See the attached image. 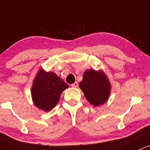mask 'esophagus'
<instances>
[{"instance_id":"1","label":"esophagus","mask_w":150,"mask_h":150,"mask_svg":"<svg viewBox=\"0 0 150 150\" xmlns=\"http://www.w3.org/2000/svg\"><path fill=\"white\" fill-rule=\"evenodd\" d=\"M71 86L72 87V88H78V82H75V83H74L71 84Z\"/></svg>"}]
</instances>
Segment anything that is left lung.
<instances>
[{"instance_id": "1", "label": "left lung", "mask_w": 150, "mask_h": 150, "mask_svg": "<svg viewBox=\"0 0 150 150\" xmlns=\"http://www.w3.org/2000/svg\"><path fill=\"white\" fill-rule=\"evenodd\" d=\"M79 87L87 100L95 107L106 103L111 93L110 80L103 70H87Z\"/></svg>"}]
</instances>
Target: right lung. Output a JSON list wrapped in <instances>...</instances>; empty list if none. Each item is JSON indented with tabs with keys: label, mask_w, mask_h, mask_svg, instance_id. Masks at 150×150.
Segmentation results:
<instances>
[{
	"label": "right lung",
	"mask_w": 150,
	"mask_h": 150,
	"mask_svg": "<svg viewBox=\"0 0 150 150\" xmlns=\"http://www.w3.org/2000/svg\"><path fill=\"white\" fill-rule=\"evenodd\" d=\"M68 85L53 72H46L40 68L36 74L31 88L34 105L39 109L49 112L60 100L63 90Z\"/></svg>",
	"instance_id": "right-lung-1"
}]
</instances>
